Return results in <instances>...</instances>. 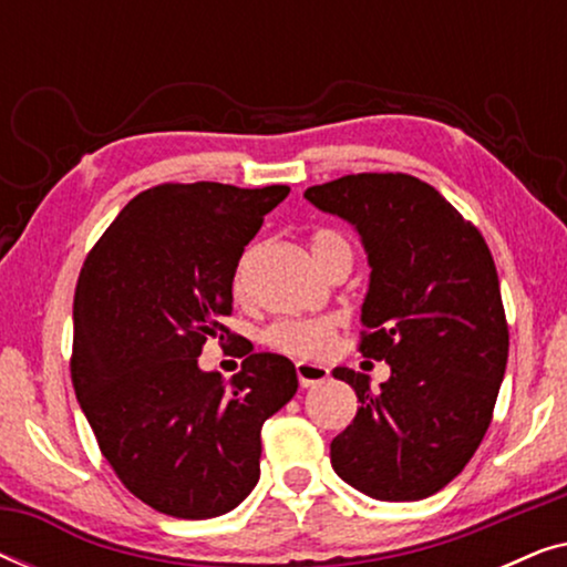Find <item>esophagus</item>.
<instances>
[{"instance_id": "1", "label": "esophagus", "mask_w": 567, "mask_h": 567, "mask_svg": "<svg viewBox=\"0 0 567 567\" xmlns=\"http://www.w3.org/2000/svg\"><path fill=\"white\" fill-rule=\"evenodd\" d=\"M297 377L301 386H315L322 384L324 379L330 377V371L322 367V363H309V361H299L297 363Z\"/></svg>"}]
</instances>
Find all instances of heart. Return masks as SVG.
Instances as JSON below:
<instances>
[{
  "label": "heart",
  "mask_w": 567,
  "mask_h": 567,
  "mask_svg": "<svg viewBox=\"0 0 567 567\" xmlns=\"http://www.w3.org/2000/svg\"><path fill=\"white\" fill-rule=\"evenodd\" d=\"M312 252L322 268H328L340 255H351V243L338 229H317L312 235ZM235 291H245V262L235 276ZM338 322L330 317L317 320H278L262 330V343L297 359H320L336 338Z\"/></svg>",
  "instance_id": "obj_1"
}]
</instances>
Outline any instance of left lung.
<instances>
[{"label":"left lung","mask_w":567,"mask_h":567,"mask_svg":"<svg viewBox=\"0 0 567 567\" xmlns=\"http://www.w3.org/2000/svg\"><path fill=\"white\" fill-rule=\"evenodd\" d=\"M305 198L359 231L371 268L359 348L392 369L379 392L367 374L332 369L361 402L332 439V470L369 498H429L477 452L506 374L508 324L493 255L413 175H346L312 185Z\"/></svg>","instance_id":"obj_1"}]
</instances>
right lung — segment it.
<instances>
[{"mask_svg":"<svg viewBox=\"0 0 567 567\" xmlns=\"http://www.w3.org/2000/svg\"><path fill=\"white\" fill-rule=\"evenodd\" d=\"M289 185L165 183L138 193L84 260L74 291L72 382L100 452L159 514L214 518L260 477V429L293 394V363L247 351L229 382L204 371L229 330L231 281ZM224 338V336H219Z\"/></svg>","mask_w":567,"mask_h":567,"instance_id":"add662e5","label":"right lung"}]
</instances>
